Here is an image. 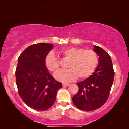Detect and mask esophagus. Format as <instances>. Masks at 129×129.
Returning <instances> with one entry per match:
<instances>
[{"label":"esophagus","instance_id":"obj_1","mask_svg":"<svg viewBox=\"0 0 129 129\" xmlns=\"http://www.w3.org/2000/svg\"><path fill=\"white\" fill-rule=\"evenodd\" d=\"M63 86H70V84L69 83H63Z\"/></svg>","mask_w":129,"mask_h":129}]
</instances>
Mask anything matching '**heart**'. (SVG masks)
I'll return each instance as SVG.
<instances>
[{
  "mask_svg": "<svg viewBox=\"0 0 129 129\" xmlns=\"http://www.w3.org/2000/svg\"><path fill=\"white\" fill-rule=\"evenodd\" d=\"M60 53L69 62L68 69L59 70L54 74L55 79L59 82H72L77 76L80 79L87 78L94 72L98 64V54L92 50L70 47L62 49ZM45 65L47 70L54 72L59 68V60L53 53H49L45 59Z\"/></svg>",
  "mask_w": 129,
  "mask_h": 129,
  "instance_id": "obj_1",
  "label": "heart"
}]
</instances>
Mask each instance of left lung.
Wrapping results in <instances>:
<instances>
[{
	"label": "left lung",
	"instance_id": "obj_1",
	"mask_svg": "<svg viewBox=\"0 0 129 129\" xmlns=\"http://www.w3.org/2000/svg\"><path fill=\"white\" fill-rule=\"evenodd\" d=\"M93 51L99 56L95 72L82 82L77 83L79 91L72 100L80 110H95L106 103L110 94L114 72L109 54L101 47L94 46Z\"/></svg>",
	"mask_w": 129,
	"mask_h": 129
}]
</instances>
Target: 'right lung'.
<instances>
[{
    "label": "right lung",
    "instance_id": "obj_1",
    "mask_svg": "<svg viewBox=\"0 0 129 129\" xmlns=\"http://www.w3.org/2000/svg\"><path fill=\"white\" fill-rule=\"evenodd\" d=\"M53 45L40 43L31 45L18 58L16 81L19 96L30 108L45 111L56 100L62 84L54 80L45 65L46 56Z\"/></svg>",
    "mask_w": 129,
    "mask_h": 129
}]
</instances>
